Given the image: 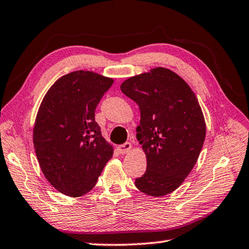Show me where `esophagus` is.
Segmentation results:
<instances>
[{
    "mask_svg": "<svg viewBox=\"0 0 249 249\" xmlns=\"http://www.w3.org/2000/svg\"><path fill=\"white\" fill-rule=\"evenodd\" d=\"M132 149V144H130V142H125V144H123V145H120V146H117V150L120 151V154H126V153H128V151Z\"/></svg>",
    "mask_w": 249,
    "mask_h": 249,
    "instance_id": "34e87169",
    "label": "esophagus"
}]
</instances>
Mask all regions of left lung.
Here are the masks:
<instances>
[{
    "label": "left lung",
    "mask_w": 249,
    "mask_h": 249,
    "mask_svg": "<svg viewBox=\"0 0 249 249\" xmlns=\"http://www.w3.org/2000/svg\"><path fill=\"white\" fill-rule=\"evenodd\" d=\"M121 90L141 111L136 137L147 169L135 185L147 196L169 195L193 169L205 140V121L196 96L182 78L161 67L128 78Z\"/></svg>",
    "instance_id": "obj_1"
}]
</instances>
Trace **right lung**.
<instances>
[{
	"instance_id": "1",
	"label": "right lung",
	"mask_w": 249,
	"mask_h": 249,
	"mask_svg": "<svg viewBox=\"0 0 249 249\" xmlns=\"http://www.w3.org/2000/svg\"><path fill=\"white\" fill-rule=\"evenodd\" d=\"M114 80L78 70L59 78L37 112L33 142L46 179L64 195H86L113 156L94 113Z\"/></svg>"
}]
</instances>
